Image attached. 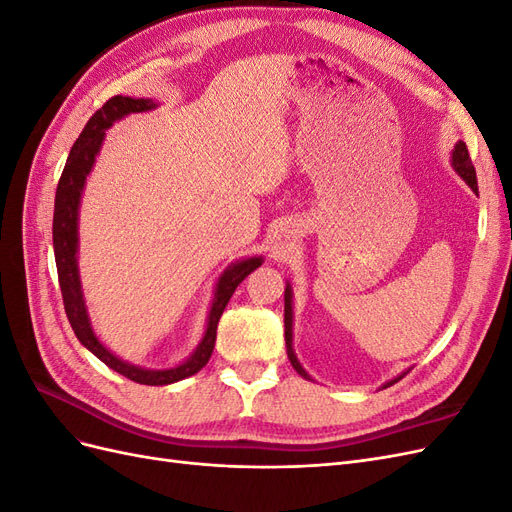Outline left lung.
<instances>
[{
	"label": "left lung",
	"mask_w": 512,
	"mask_h": 512,
	"mask_svg": "<svg viewBox=\"0 0 512 512\" xmlns=\"http://www.w3.org/2000/svg\"><path fill=\"white\" fill-rule=\"evenodd\" d=\"M453 166H455V170H457V175H459L463 181H466L474 192H478L476 170H474V166H472L468 147H466V143H463V141H459V143L455 145V149H453ZM284 327H286V350H288V359H290L292 367L297 369L305 380H312V378H309L307 371L301 367V363L297 361V354H294V350H292V288H290V284H286V290H284ZM406 374H408V371H404V374L397 376L395 380L386 382L384 389H386V386H391V384L399 382Z\"/></svg>",
	"instance_id": "1"
}]
</instances>
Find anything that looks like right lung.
<instances>
[{
    "label": "right lung",
    "instance_id": "obj_1",
    "mask_svg": "<svg viewBox=\"0 0 512 512\" xmlns=\"http://www.w3.org/2000/svg\"><path fill=\"white\" fill-rule=\"evenodd\" d=\"M151 108H156V102L149 98L145 100V98L115 96L111 100H106L104 106L91 115L81 136L76 138V143L72 145L70 156L64 166V173H61L57 183L55 213H53V250H55L61 297H64V309L72 324L74 335L79 337V342L89 352H94L104 365L115 369L117 374L126 376L128 380L138 384H149V386H162V384H173L188 376H194L196 371H200L207 365L215 346V335H218V322L222 318L224 307L228 305L232 292L237 290V286L245 280V277L262 265V256L239 260L222 273L218 288H215V299L209 312L205 335L200 339L194 354L181 365H175L170 369H145V367L132 365L128 361H121L119 356H115L111 350L102 346L94 329H91L83 290H81L79 265H76V252H79L81 194L85 188L87 175L91 173V168H94L96 156L102 147L104 132L111 128L117 119L126 117L130 113L151 111Z\"/></svg>",
    "mask_w": 512,
    "mask_h": 512
}]
</instances>
